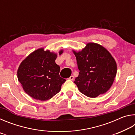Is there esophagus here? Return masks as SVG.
<instances>
[{
	"label": "esophagus",
	"mask_w": 135,
	"mask_h": 135,
	"mask_svg": "<svg viewBox=\"0 0 135 135\" xmlns=\"http://www.w3.org/2000/svg\"><path fill=\"white\" fill-rule=\"evenodd\" d=\"M74 77L73 76H71L69 77V78H68V79L70 80H74Z\"/></svg>",
	"instance_id": "obj_1"
}]
</instances>
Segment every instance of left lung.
<instances>
[{"mask_svg": "<svg viewBox=\"0 0 135 135\" xmlns=\"http://www.w3.org/2000/svg\"><path fill=\"white\" fill-rule=\"evenodd\" d=\"M73 52L80 71L74 82L80 92L90 98L107 92L117 74V64L111 54L95 43H89L81 51Z\"/></svg>", "mask_w": 135, "mask_h": 135, "instance_id": "8db88e82", "label": "left lung"}]
</instances>
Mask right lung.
I'll list each match as a JSON object with an SVG mask.
<instances>
[{"mask_svg":"<svg viewBox=\"0 0 135 135\" xmlns=\"http://www.w3.org/2000/svg\"><path fill=\"white\" fill-rule=\"evenodd\" d=\"M61 50L59 54H62ZM57 54L40 48L22 61L18 69V81L24 90L34 99L45 101L61 90L66 81L59 76L60 67L55 63Z\"/></svg>","mask_w":135,"mask_h":135,"instance_id":"right-lung-1","label":"right lung"}]
</instances>
